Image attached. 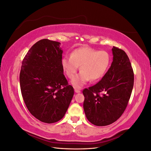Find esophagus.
<instances>
[{"label": "esophagus", "mask_w": 151, "mask_h": 151, "mask_svg": "<svg viewBox=\"0 0 151 151\" xmlns=\"http://www.w3.org/2000/svg\"><path fill=\"white\" fill-rule=\"evenodd\" d=\"M74 91L76 93H81V90L79 89H77V88H75L74 89Z\"/></svg>", "instance_id": "34e87169"}]
</instances>
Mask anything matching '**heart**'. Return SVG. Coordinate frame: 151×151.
<instances>
[{
	"instance_id": "1",
	"label": "heart",
	"mask_w": 151,
	"mask_h": 151,
	"mask_svg": "<svg viewBox=\"0 0 151 151\" xmlns=\"http://www.w3.org/2000/svg\"><path fill=\"white\" fill-rule=\"evenodd\" d=\"M111 63V56L106 51H99L89 47H81L73 51L70 56L65 55L62 59V66L65 74L72 79L78 71H81L72 81V84L80 88L91 79H101L108 70Z\"/></svg>"
}]
</instances>
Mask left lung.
I'll return each mask as SVG.
<instances>
[{
  "label": "left lung",
  "mask_w": 151,
  "mask_h": 151,
  "mask_svg": "<svg viewBox=\"0 0 151 151\" xmlns=\"http://www.w3.org/2000/svg\"><path fill=\"white\" fill-rule=\"evenodd\" d=\"M112 53L111 67L101 80L83 91L85 115L96 126L110 125L122 116L134 86V71L127 55L115 47Z\"/></svg>",
  "instance_id": "1"
}]
</instances>
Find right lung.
Instances as JSON below:
<instances>
[{"instance_id": "1", "label": "right lung", "mask_w": 151, "mask_h": 151, "mask_svg": "<svg viewBox=\"0 0 151 151\" xmlns=\"http://www.w3.org/2000/svg\"><path fill=\"white\" fill-rule=\"evenodd\" d=\"M60 45L48 39L38 41L26 55L20 72L21 94L27 108L47 123L64 116L74 93L63 75Z\"/></svg>"}]
</instances>
